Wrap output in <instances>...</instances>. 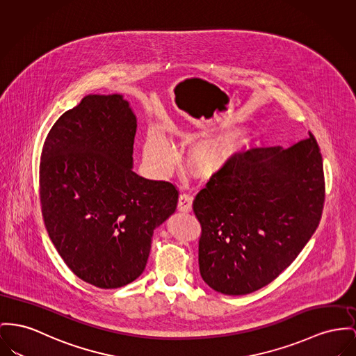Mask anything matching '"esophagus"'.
Wrapping results in <instances>:
<instances>
[{
    "label": "esophagus",
    "mask_w": 356,
    "mask_h": 356,
    "mask_svg": "<svg viewBox=\"0 0 356 356\" xmlns=\"http://www.w3.org/2000/svg\"><path fill=\"white\" fill-rule=\"evenodd\" d=\"M191 204H193V197L190 193H181L179 200H178V209L181 212H190L191 211Z\"/></svg>",
    "instance_id": "1"
}]
</instances>
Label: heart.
Masks as SVG:
<instances>
[{
    "mask_svg": "<svg viewBox=\"0 0 356 356\" xmlns=\"http://www.w3.org/2000/svg\"><path fill=\"white\" fill-rule=\"evenodd\" d=\"M144 154L152 165L159 167L161 170L171 168L175 162V149L167 139L166 135L159 129H151L147 134L144 143ZM229 154L231 143L227 140L216 144H205L195 148L193 162L200 172L208 174L213 171L220 165V162Z\"/></svg>",
    "mask_w": 356,
    "mask_h": 356,
    "instance_id": "heart-1",
    "label": "heart"
}]
</instances>
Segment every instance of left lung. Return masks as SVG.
I'll return each mask as SVG.
<instances>
[{
  "label": "left lung",
  "instance_id": "obj_1",
  "mask_svg": "<svg viewBox=\"0 0 356 356\" xmlns=\"http://www.w3.org/2000/svg\"><path fill=\"white\" fill-rule=\"evenodd\" d=\"M324 201L323 156L312 132L287 149L234 154L193 201L202 280L227 296L270 284L317 229Z\"/></svg>",
  "mask_w": 356,
  "mask_h": 356
}]
</instances>
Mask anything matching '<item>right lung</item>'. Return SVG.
<instances>
[{"mask_svg": "<svg viewBox=\"0 0 356 356\" xmlns=\"http://www.w3.org/2000/svg\"><path fill=\"white\" fill-rule=\"evenodd\" d=\"M136 127L121 95H86L56 120L40 156L48 236L72 273L99 289L142 274L154 229L178 202L174 184L132 171Z\"/></svg>", "mask_w": 356, "mask_h": 356, "instance_id": "obj_1", "label": "right lung"}]
</instances>
